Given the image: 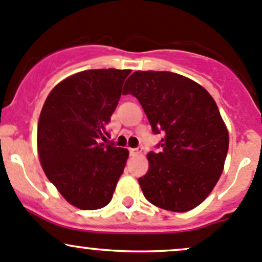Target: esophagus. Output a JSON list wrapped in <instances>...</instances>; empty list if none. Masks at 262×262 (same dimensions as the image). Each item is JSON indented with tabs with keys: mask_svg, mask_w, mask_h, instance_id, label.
<instances>
[{
	"mask_svg": "<svg viewBox=\"0 0 262 262\" xmlns=\"http://www.w3.org/2000/svg\"><path fill=\"white\" fill-rule=\"evenodd\" d=\"M128 150H130L131 155H139L140 152H141V150L140 149H132V147H128Z\"/></svg>",
	"mask_w": 262,
	"mask_h": 262,
	"instance_id": "obj_1",
	"label": "esophagus"
}]
</instances>
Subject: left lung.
I'll return each instance as SVG.
<instances>
[{"label":"left lung","mask_w":262,"mask_h":262,"mask_svg":"<svg viewBox=\"0 0 262 262\" xmlns=\"http://www.w3.org/2000/svg\"><path fill=\"white\" fill-rule=\"evenodd\" d=\"M123 94L139 99L162 151L146 155L139 178L145 199L160 209L185 213L200 205L224 169L229 134L215 100L188 77L168 71H136Z\"/></svg>","instance_id":"1"}]
</instances>
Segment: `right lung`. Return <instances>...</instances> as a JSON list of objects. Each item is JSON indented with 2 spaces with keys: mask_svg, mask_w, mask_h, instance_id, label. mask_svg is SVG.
I'll return each mask as SVG.
<instances>
[{
  "mask_svg": "<svg viewBox=\"0 0 262 262\" xmlns=\"http://www.w3.org/2000/svg\"><path fill=\"white\" fill-rule=\"evenodd\" d=\"M131 70H85L62 80L47 97L37 130L40 164L67 203L104 208L122 176L128 150L107 142V125Z\"/></svg>",
  "mask_w": 262,
  "mask_h": 262,
  "instance_id": "add662e5",
  "label": "right lung"
}]
</instances>
